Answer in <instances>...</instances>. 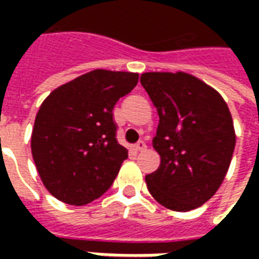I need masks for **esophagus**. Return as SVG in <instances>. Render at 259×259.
I'll return each mask as SVG.
<instances>
[{
    "label": "esophagus",
    "instance_id": "obj_1",
    "mask_svg": "<svg viewBox=\"0 0 259 259\" xmlns=\"http://www.w3.org/2000/svg\"><path fill=\"white\" fill-rule=\"evenodd\" d=\"M145 147H147V145H145L144 141H138V143L135 144V150H137V151H144Z\"/></svg>",
    "mask_w": 259,
    "mask_h": 259
}]
</instances>
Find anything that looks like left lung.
<instances>
[{
  "instance_id": "1",
  "label": "left lung",
  "mask_w": 259,
  "mask_h": 259,
  "mask_svg": "<svg viewBox=\"0 0 259 259\" xmlns=\"http://www.w3.org/2000/svg\"><path fill=\"white\" fill-rule=\"evenodd\" d=\"M160 122L153 147L160 167L145 176L164 207L189 212L213 196L229 170L236 143L234 121L221 94L184 72L141 75Z\"/></svg>"
}]
</instances>
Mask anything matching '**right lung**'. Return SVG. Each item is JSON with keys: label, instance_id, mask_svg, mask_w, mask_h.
Listing matches in <instances>:
<instances>
[{"label": "right lung", "instance_id": "right-lung-1", "mask_svg": "<svg viewBox=\"0 0 259 259\" xmlns=\"http://www.w3.org/2000/svg\"><path fill=\"white\" fill-rule=\"evenodd\" d=\"M138 73L95 69L56 88L31 133L38 176L57 200L83 206L114 183L128 150L118 144L112 109L138 83Z\"/></svg>", "mask_w": 259, "mask_h": 259}]
</instances>
